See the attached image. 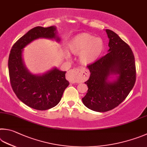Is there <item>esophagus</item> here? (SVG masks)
<instances>
[{
	"instance_id": "1",
	"label": "esophagus",
	"mask_w": 147,
	"mask_h": 147,
	"mask_svg": "<svg viewBox=\"0 0 147 147\" xmlns=\"http://www.w3.org/2000/svg\"><path fill=\"white\" fill-rule=\"evenodd\" d=\"M67 79L70 81H75L76 79L79 81H84L86 79L83 71L79 68L71 69L67 73Z\"/></svg>"
}]
</instances>
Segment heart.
<instances>
[{
    "instance_id": "obj_1",
    "label": "heart",
    "mask_w": 147,
    "mask_h": 147,
    "mask_svg": "<svg viewBox=\"0 0 147 147\" xmlns=\"http://www.w3.org/2000/svg\"><path fill=\"white\" fill-rule=\"evenodd\" d=\"M68 48L74 54H79L82 64L94 63L104 51V42L101 38L86 33H82L72 37L68 42Z\"/></svg>"
}]
</instances>
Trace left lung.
<instances>
[{"instance_id":"left-lung-1","label":"left lung","mask_w":147,"mask_h":147,"mask_svg":"<svg viewBox=\"0 0 147 147\" xmlns=\"http://www.w3.org/2000/svg\"><path fill=\"white\" fill-rule=\"evenodd\" d=\"M109 38L107 55L87 66L90 76L85 84L88 91L82 101L92 110L105 112L124 101L136 82L135 59L132 50L117 34L106 30ZM115 75L116 79L109 81Z\"/></svg>"}]
</instances>
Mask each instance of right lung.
Here are the masks:
<instances>
[{
    "label": "right lung",
    "instance_id": "1",
    "mask_svg": "<svg viewBox=\"0 0 147 147\" xmlns=\"http://www.w3.org/2000/svg\"><path fill=\"white\" fill-rule=\"evenodd\" d=\"M40 38L54 39L57 42L61 40L55 26L32 28L13 46L8 59V69L12 89L19 100L33 109L46 110L60 102L69 82L65 78L66 71L57 68L42 75H36L26 67L22 59L23 49Z\"/></svg>",
    "mask_w": 147,
    "mask_h": 147
}]
</instances>
